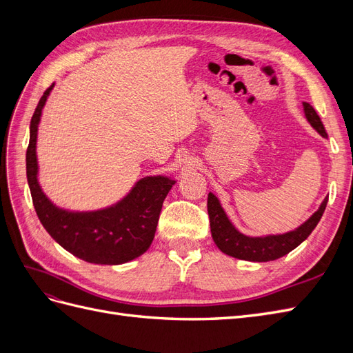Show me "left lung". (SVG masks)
Listing matches in <instances>:
<instances>
[{
	"label": "left lung",
	"instance_id": "8db88e82",
	"mask_svg": "<svg viewBox=\"0 0 353 353\" xmlns=\"http://www.w3.org/2000/svg\"><path fill=\"white\" fill-rule=\"evenodd\" d=\"M303 110L306 119L323 137H327L325 128L319 119V116L309 103H303ZM328 197L324 199L321 206L301 227L294 231L280 234V236H266V237H248L234 228L225 212L221 208V203L209 193L208 196V213L210 222V232L213 241L221 252L232 256V258L252 261V262H268L281 258V256L290 253L299 244L307 239L309 234L314 231L316 223L321 219L325 210Z\"/></svg>",
	"mask_w": 353,
	"mask_h": 353
}]
</instances>
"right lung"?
Listing matches in <instances>:
<instances>
[{
	"mask_svg": "<svg viewBox=\"0 0 353 353\" xmlns=\"http://www.w3.org/2000/svg\"><path fill=\"white\" fill-rule=\"evenodd\" d=\"M54 83L46 90L30 119L26 176L37 215L50 236L77 258L119 265L141 256L154 239L160 210L175 184L166 176H145L116 205L94 212L63 210L47 199L38 184L37 134L42 109Z\"/></svg>",
	"mask_w": 353,
	"mask_h": 353,
	"instance_id": "add662e5",
	"label": "right lung"
}]
</instances>
